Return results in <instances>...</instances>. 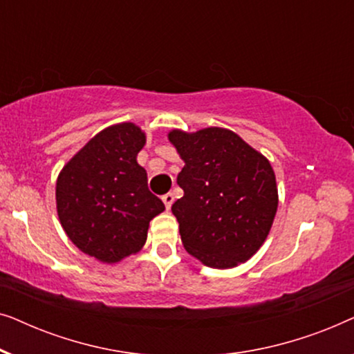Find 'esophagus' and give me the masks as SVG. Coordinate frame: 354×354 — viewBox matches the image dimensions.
Masks as SVG:
<instances>
[{
    "instance_id": "34e87169",
    "label": "esophagus",
    "mask_w": 354,
    "mask_h": 354,
    "mask_svg": "<svg viewBox=\"0 0 354 354\" xmlns=\"http://www.w3.org/2000/svg\"><path fill=\"white\" fill-rule=\"evenodd\" d=\"M162 201H164V205H166V207L169 209V207H171L172 203H174V195H172V193H166V195H162Z\"/></svg>"
}]
</instances>
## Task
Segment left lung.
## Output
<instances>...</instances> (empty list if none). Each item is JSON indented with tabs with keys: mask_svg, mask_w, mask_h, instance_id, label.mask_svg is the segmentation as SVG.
<instances>
[{
	"mask_svg": "<svg viewBox=\"0 0 354 354\" xmlns=\"http://www.w3.org/2000/svg\"><path fill=\"white\" fill-rule=\"evenodd\" d=\"M185 166L172 205L182 243L203 264L235 268L264 243L277 211V185L263 154L230 130L169 133Z\"/></svg>",
	"mask_w": 354,
	"mask_h": 354,
	"instance_id": "8db88e82",
	"label": "left lung"
}]
</instances>
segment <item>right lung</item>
I'll use <instances>...</instances> for the list:
<instances>
[{"mask_svg": "<svg viewBox=\"0 0 354 354\" xmlns=\"http://www.w3.org/2000/svg\"><path fill=\"white\" fill-rule=\"evenodd\" d=\"M145 133L124 122L95 135L62 169L56 183L62 229L85 254L118 263L147 241L149 221L164 203L137 162Z\"/></svg>", "mask_w": 354, "mask_h": 354, "instance_id": "1", "label": "right lung"}]
</instances>
